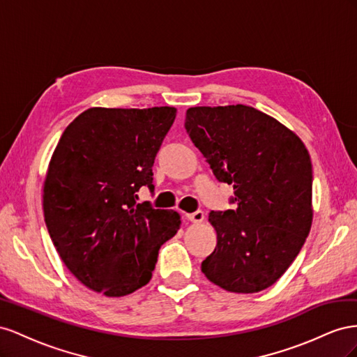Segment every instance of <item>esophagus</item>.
<instances>
[{
  "instance_id": "obj_1",
  "label": "esophagus",
  "mask_w": 357,
  "mask_h": 357,
  "mask_svg": "<svg viewBox=\"0 0 357 357\" xmlns=\"http://www.w3.org/2000/svg\"><path fill=\"white\" fill-rule=\"evenodd\" d=\"M187 218L192 222H202L203 220H205V212L203 211H196L192 213H187Z\"/></svg>"
}]
</instances>
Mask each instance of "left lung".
Here are the masks:
<instances>
[{
	"mask_svg": "<svg viewBox=\"0 0 357 357\" xmlns=\"http://www.w3.org/2000/svg\"><path fill=\"white\" fill-rule=\"evenodd\" d=\"M185 130L235 209L209 213L217 247L202 272L221 289L257 293L296 259L312 222V166L303 142L251 106L190 107Z\"/></svg>",
	"mask_w": 357,
	"mask_h": 357,
	"instance_id": "1",
	"label": "left lung"
}]
</instances>
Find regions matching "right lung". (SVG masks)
I'll return each instance as SVG.
<instances>
[{
  "label": "right lung",
  "mask_w": 357,
  "mask_h": 357,
  "mask_svg": "<svg viewBox=\"0 0 357 357\" xmlns=\"http://www.w3.org/2000/svg\"><path fill=\"white\" fill-rule=\"evenodd\" d=\"M176 109L91 107L64 130L43 188L46 227L67 269L88 289L126 296L152 277L176 211L137 203Z\"/></svg>",
  "instance_id": "1"
}]
</instances>
